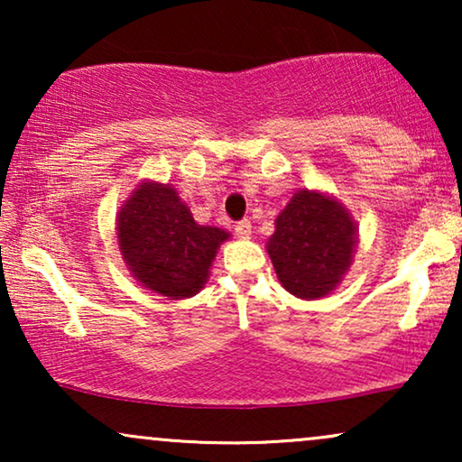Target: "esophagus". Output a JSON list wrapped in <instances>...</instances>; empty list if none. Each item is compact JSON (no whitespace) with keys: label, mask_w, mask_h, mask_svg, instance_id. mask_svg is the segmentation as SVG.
I'll return each instance as SVG.
<instances>
[{"label":"esophagus","mask_w":462,"mask_h":462,"mask_svg":"<svg viewBox=\"0 0 462 462\" xmlns=\"http://www.w3.org/2000/svg\"><path fill=\"white\" fill-rule=\"evenodd\" d=\"M236 236L242 237V239H248L252 236V223L248 218L239 220V223H236Z\"/></svg>","instance_id":"obj_1"}]
</instances>
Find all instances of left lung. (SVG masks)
<instances>
[{
    "instance_id": "obj_1",
    "label": "left lung",
    "mask_w": 462,
    "mask_h": 462,
    "mask_svg": "<svg viewBox=\"0 0 462 462\" xmlns=\"http://www.w3.org/2000/svg\"><path fill=\"white\" fill-rule=\"evenodd\" d=\"M357 245V225L330 195L300 189L275 218L267 252L277 280L296 299L328 296L343 282Z\"/></svg>"
}]
</instances>
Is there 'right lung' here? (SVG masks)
Instances as JSON below:
<instances>
[{
  "label": "right lung",
  "instance_id": "1",
  "mask_svg": "<svg viewBox=\"0 0 462 462\" xmlns=\"http://www.w3.org/2000/svg\"><path fill=\"white\" fill-rule=\"evenodd\" d=\"M229 233L198 225L174 187L144 180L117 214V242L125 267L141 286L191 299L206 286L214 256Z\"/></svg>",
  "mask_w": 462,
  "mask_h": 462
}]
</instances>
